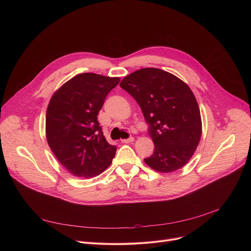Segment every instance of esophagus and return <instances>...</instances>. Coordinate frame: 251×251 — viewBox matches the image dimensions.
<instances>
[{"label": "esophagus", "mask_w": 251, "mask_h": 251, "mask_svg": "<svg viewBox=\"0 0 251 251\" xmlns=\"http://www.w3.org/2000/svg\"><path fill=\"white\" fill-rule=\"evenodd\" d=\"M134 141V138L133 137H130V138H128V139H123V140H121V142L122 143H125V144H128V143H132Z\"/></svg>", "instance_id": "1"}]
</instances>
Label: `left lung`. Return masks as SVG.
<instances>
[{"instance_id":"8db88e82","label":"left lung","mask_w":251,"mask_h":251,"mask_svg":"<svg viewBox=\"0 0 251 251\" xmlns=\"http://www.w3.org/2000/svg\"><path fill=\"white\" fill-rule=\"evenodd\" d=\"M120 86L137 101L149 125L155 149L145 163L161 173L184 167L201 136V112L191 88L174 75L154 67L134 71Z\"/></svg>"}]
</instances>
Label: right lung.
I'll list each match as a JSON object with an SVG mask.
<instances>
[{
  "instance_id": "1",
  "label": "right lung",
  "mask_w": 251,
  "mask_h": 251,
  "mask_svg": "<svg viewBox=\"0 0 251 251\" xmlns=\"http://www.w3.org/2000/svg\"><path fill=\"white\" fill-rule=\"evenodd\" d=\"M119 77L80 74L59 87L48 106L46 134L59 163L78 177L100 175L112 163L117 148L103 136L97 115Z\"/></svg>"
}]
</instances>
